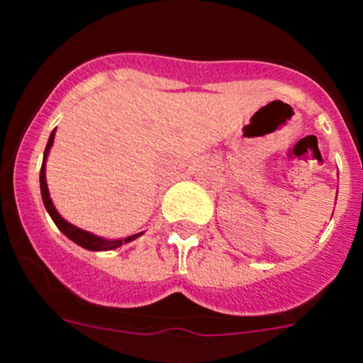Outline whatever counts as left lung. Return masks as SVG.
Segmentation results:
<instances>
[{
  "instance_id": "8db88e82",
  "label": "left lung",
  "mask_w": 363,
  "mask_h": 363,
  "mask_svg": "<svg viewBox=\"0 0 363 363\" xmlns=\"http://www.w3.org/2000/svg\"><path fill=\"white\" fill-rule=\"evenodd\" d=\"M335 199H337V196H335Z\"/></svg>"
}]
</instances>
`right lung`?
<instances>
[{
	"label": "right lung",
	"mask_w": 363,
	"mask_h": 363,
	"mask_svg": "<svg viewBox=\"0 0 363 363\" xmlns=\"http://www.w3.org/2000/svg\"><path fill=\"white\" fill-rule=\"evenodd\" d=\"M54 135H56V130H52V133H50L49 142H47L45 152H43V163H42V168H40V191H42L43 205H45L47 212H49V216L52 218V221L56 223L57 228H60L69 240H73V242L79 244L80 247H84V250H89V251H112V250H117V247H121L123 244L138 239V237H140L144 232L135 233V235L126 237V239H116V240L104 239V237H98V235H94V233L86 232V230L79 228V226L72 225V223H68L67 219L61 218V214L56 211V207H54L52 199H50L49 188H47V179H45V161H47V156H49L50 147H52V144H54Z\"/></svg>",
	"instance_id": "1"
}]
</instances>
